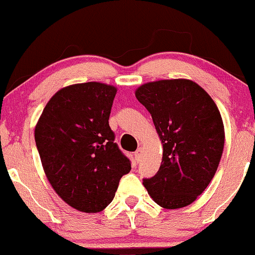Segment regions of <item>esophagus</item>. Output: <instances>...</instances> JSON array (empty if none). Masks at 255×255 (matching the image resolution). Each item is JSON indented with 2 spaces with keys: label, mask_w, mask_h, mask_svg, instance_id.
<instances>
[{
  "label": "esophagus",
  "mask_w": 255,
  "mask_h": 255,
  "mask_svg": "<svg viewBox=\"0 0 255 255\" xmlns=\"http://www.w3.org/2000/svg\"><path fill=\"white\" fill-rule=\"evenodd\" d=\"M141 155H142V148H137L136 151H135V157H136L137 161H140Z\"/></svg>",
  "instance_id": "esophagus-1"
}]
</instances>
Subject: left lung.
<instances>
[{
  "instance_id": "8db88e82",
  "label": "left lung",
  "mask_w": 255,
  "mask_h": 255,
  "mask_svg": "<svg viewBox=\"0 0 255 255\" xmlns=\"http://www.w3.org/2000/svg\"><path fill=\"white\" fill-rule=\"evenodd\" d=\"M135 96L150 113L163 147L159 170L143 186L161 207H186L218 169L225 144L220 112L204 88L187 79L144 83Z\"/></svg>"
}]
</instances>
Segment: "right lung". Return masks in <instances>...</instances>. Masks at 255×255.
<instances>
[{
    "instance_id": "obj_1",
    "label": "right lung",
    "mask_w": 255,
    "mask_h": 255,
    "mask_svg": "<svg viewBox=\"0 0 255 255\" xmlns=\"http://www.w3.org/2000/svg\"><path fill=\"white\" fill-rule=\"evenodd\" d=\"M117 87L70 85L55 93L35 127V142L48 181L70 207L99 213L114 199L130 161L109 127Z\"/></svg>"
}]
</instances>
